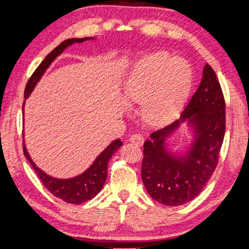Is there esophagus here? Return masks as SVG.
Instances as JSON below:
<instances>
[{
    "instance_id": "obj_1",
    "label": "esophagus",
    "mask_w": 249,
    "mask_h": 249,
    "mask_svg": "<svg viewBox=\"0 0 249 249\" xmlns=\"http://www.w3.org/2000/svg\"><path fill=\"white\" fill-rule=\"evenodd\" d=\"M129 142L133 143L134 145H142L143 142H144V138L141 134H133L131 135V138H129Z\"/></svg>"
}]
</instances>
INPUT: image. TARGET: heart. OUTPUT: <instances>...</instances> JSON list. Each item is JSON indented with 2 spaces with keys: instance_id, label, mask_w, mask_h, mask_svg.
I'll return each mask as SVG.
<instances>
[{
  "instance_id": "obj_1",
  "label": "heart",
  "mask_w": 249,
  "mask_h": 249,
  "mask_svg": "<svg viewBox=\"0 0 249 249\" xmlns=\"http://www.w3.org/2000/svg\"><path fill=\"white\" fill-rule=\"evenodd\" d=\"M193 82L187 61L167 52L144 56L133 66L125 81L127 99L143 103V116L152 124L174 121L180 113Z\"/></svg>"
}]
</instances>
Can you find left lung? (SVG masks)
Segmentation results:
<instances>
[{
    "mask_svg": "<svg viewBox=\"0 0 249 249\" xmlns=\"http://www.w3.org/2000/svg\"><path fill=\"white\" fill-rule=\"evenodd\" d=\"M184 123L194 141L184 155L166 148V139ZM226 132V103L215 72L203 69L198 89L179 120L151 133L143 145L142 180L149 195L168 206L183 205L195 198L211 178L219 161Z\"/></svg>",
    "mask_w": 249,
    "mask_h": 249,
    "instance_id": "left-lung-1",
    "label": "left lung"
}]
</instances>
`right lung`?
I'll return each mask as SVG.
<instances>
[{"label": "right lung", "mask_w": 249, "mask_h": 249, "mask_svg": "<svg viewBox=\"0 0 249 249\" xmlns=\"http://www.w3.org/2000/svg\"><path fill=\"white\" fill-rule=\"evenodd\" d=\"M94 39L92 37H85V38H71V39H66L62 41L57 47L54 48L53 51L48 54L43 62L40 63L39 66L36 69V71L33 73L30 76L29 81H28L26 89H24V99H27L30 96L31 91L34 90L35 86L39 81L45 71L50 68V65L53 63L54 59L58 55L63 53L65 48H68L71 45L75 43H83V41ZM24 107V103H23ZM22 107V113H23ZM123 144L121 140H115L97 157L96 160L93 161L92 164L87 169L85 173H82L79 176L73 178H68V179H59V178H54L44 173L43 170L39 169L36 166V163L31 160L29 153L27 151L26 145H24L23 140V153L26 158L29 161L31 167L36 171V174L39 177L41 183L44 186L50 191L52 194L56 197L63 199L66 203H71V204H81V203L89 201L99 193L101 188H103L105 181L107 179V166L108 161L111 158V156L120 149V146Z\"/></svg>", "instance_id": "obj_1"}]
</instances>
